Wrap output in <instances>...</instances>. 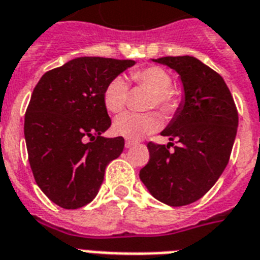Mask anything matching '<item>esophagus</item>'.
<instances>
[{"label": "esophagus", "instance_id": "1", "mask_svg": "<svg viewBox=\"0 0 260 260\" xmlns=\"http://www.w3.org/2000/svg\"><path fill=\"white\" fill-rule=\"evenodd\" d=\"M135 144H136V143H135V142H132V140H126V142H125V147H126V148L134 147Z\"/></svg>", "mask_w": 260, "mask_h": 260}]
</instances>
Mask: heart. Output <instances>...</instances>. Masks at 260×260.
<instances>
[{
    "instance_id": "heart-1",
    "label": "heart",
    "mask_w": 260,
    "mask_h": 260,
    "mask_svg": "<svg viewBox=\"0 0 260 260\" xmlns=\"http://www.w3.org/2000/svg\"><path fill=\"white\" fill-rule=\"evenodd\" d=\"M131 79L139 86L147 87L152 91L148 108L156 106L164 113H173L177 108V98L172 94V76L159 67L134 71ZM128 101V83L122 76H117L109 83L104 91V104L109 112L118 113L125 108ZM161 117L156 113H132L126 112L118 116L113 122V132L128 140H139L159 129Z\"/></svg>"
}]
</instances>
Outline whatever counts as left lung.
Masks as SVG:
<instances>
[{"label": "left lung", "instance_id": "8db88e82", "mask_svg": "<svg viewBox=\"0 0 260 260\" xmlns=\"http://www.w3.org/2000/svg\"><path fill=\"white\" fill-rule=\"evenodd\" d=\"M178 73L184 96L162 136L173 144L148 143L150 161L139 177L156 201L168 206L193 203L209 192L226 168L239 116L226 83L191 55L152 59Z\"/></svg>", "mask_w": 260, "mask_h": 260}]
</instances>
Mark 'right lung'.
Segmentation results:
<instances>
[{
  "label": "right lung",
  "instance_id": "1",
  "mask_svg": "<svg viewBox=\"0 0 260 260\" xmlns=\"http://www.w3.org/2000/svg\"><path fill=\"white\" fill-rule=\"evenodd\" d=\"M132 59L79 57L41 77L24 118L28 161L38 187L62 209L90 203L124 138H104L112 121L104 91Z\"/></svg>",
  "mask_w": 260,
  "mask_h": 260
}]
</instances>
